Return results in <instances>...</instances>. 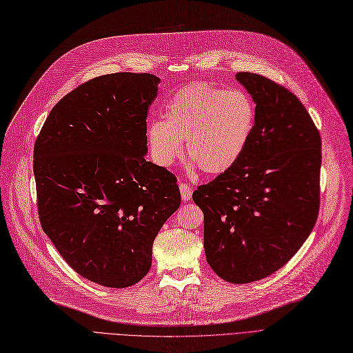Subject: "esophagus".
Wrapping results in <instances>:
<instances>
[{
    "label": "esophagus",
    "instance_id": "1",
    "mask_svg": "<svg viewBox=\"0 0 353 353\" xmlns=\"http://www.w3.org/2000/svg\"><path fill=\"white\" fill-rule=\"evenodd\" d=\"M179 188H180V193H181V199H183L185 202L190 201V198H192V189H190V186L188 183H180Z\"/></svg>",
    "mask_w": 353,
    "mask_h": 353
}]
</instances>
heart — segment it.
Wrapping results in <instances>:
<instances>
[{
  "instance_id": "heart-1",
  "label": "heart",
  "mask_w": 353,
  "mask_h": 353,
  "mask_svg": "<svg viewBox=\"0 0 353 353\" xmlns=\"http://www.w3.org/2000/svg\"><path fill=\"white\" fill-rule=\"evenodd\" d=\"M256 117V103L245 91L192 83L170 99L164 121L148 125L150 150L157 163L170 165L183 152L180 141H186L189 161L205 174H223L240 161Z\"/></svg>"
}]
</instances>
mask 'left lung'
<instances>
[{
    "mask_svg": "<svg viewBox=\"0 0 353 353\" xmlns=\"http://www.w3.org/2000/svg\"><path fill=\"white\" fill-rule=\"evenodd\" d=\"M236 78L256 103L254 132L240 161L192 198L208 263L227 282L250 283L290 262L314 228L321 139L291 91L259 74Z\"/></svg>",
    "mask_w": 353,
    "mask_h": 353,
    "instance_id": "obj_1",
    "label": "left lung"
}]
</instances>
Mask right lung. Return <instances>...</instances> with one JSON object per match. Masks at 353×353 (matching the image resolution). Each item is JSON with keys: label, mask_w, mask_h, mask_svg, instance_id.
<instances>
[{"label": "right lung", "mask_w": 353, "mask_h": 353, "mask_svg": "<svg viewBox=\"0 0 353 353\" xmlns=\"http://www.w3.org/2000/svg\"><path fill=\"white\" fill-rule=\"evenodd\" d=\"M152 74L93 78L58 101L33 152L46 236L78 275L126 288L147 275L152 243L180 206L176 177L145 160Z\"/></svg>", "instance_id": "obj_1"}]
</instances>
